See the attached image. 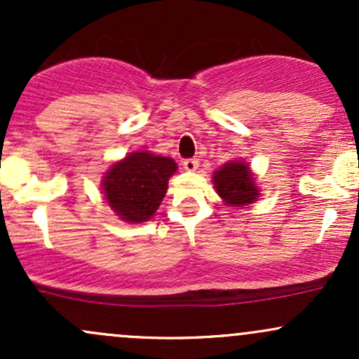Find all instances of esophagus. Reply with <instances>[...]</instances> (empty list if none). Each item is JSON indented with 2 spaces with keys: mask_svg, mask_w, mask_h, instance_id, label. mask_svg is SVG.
I'll use <instances>...</instances> for the list:
<instances>
[{
  "mask_svg": "<svg viewBox=\"0 0 359 359\" xmlns=\"http://www.w3.org/2000/svg\"><path fill=\"white\" fill-rule=\"evenodd\" d=\"M197 167H199V160H197V158L184 160V168H185V170L194 172V170H197Z\"/></svg>",
  "mask_w": 359,
  "mask_h": 359,
  "instance_id": "1",
  "label": "esophagus"
}]
</instances>
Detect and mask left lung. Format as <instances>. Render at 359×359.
Segmentation results:
<instances>
[{
    "instance_id": "obj_1",
    "label": "left lung",
    "mask_w": 359,
    "mask_h": 359,
    "mask_svg": "<svg viewBox=\"0 0 359 359\" xmlns=\"http://www.w3.org/2000/svg\"><path fill=\"white\" fill-rule=\"evenodd\" d=\"M212 182L217 196L226 205L243 208L253 204L259 197V191L255 184V174L245 162L234 160L224 163L219 170L212 174Z\"/></svg>"
}]
</instances>
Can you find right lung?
<instances>
[{
  "label": "right lung",
  "instance_id": "add662e5",
  "mask_svg": "<svg viewBox=\"0 0 359 359\" xmlns=\"http://www.w3.org/2000/svg\"><path fill=\"white\" fill-rule=\"evenodd\" d=\"M175 172L177 163L170 156L131 151L102 177V194L119 219L145 222L155 216Z\"/></svg>",
  "mask_w": 359,
  "mask_h": 359
}]
</instances>
